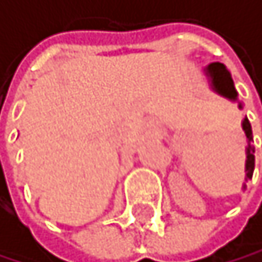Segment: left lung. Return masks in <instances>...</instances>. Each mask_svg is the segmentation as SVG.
Returning a JSON list of instances; mask_svg holds the SVG:
<instances>
[{"label":"left lung","mask_w":262,"mask_h":262,"mask_svg":"<svg viewBox=\"0 0 262 262\" xmlns=\"http://www.w3.org/2000/svg\"><path fill=\"white\" fill-rule=\"evenodd\" d=\"M205 74L208 76V80H210L211 89L214 92L233 102L238 100V92L234 89L231 74H229L225 64L211 62L205 69ZM238 107L243 108L241 102H238ZM243 130H245V135L248 140V147H246V182H248V180L253 178V171H254V147L251 145V142H253V130H251V123L248 117L243 119ZM243 188H246V185H243Z\"/></svg>","instance_id":"obj_1"}]
</instances>
